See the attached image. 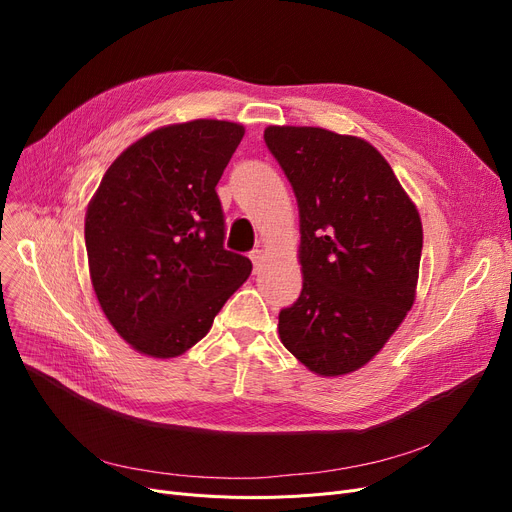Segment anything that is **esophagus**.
<instances>
[{"label": "esophagus", "mask_w": 512, "mask_h": 512, "mask_svg": "<svg viewBox=\"0 0 512 512\" xmlns=\"http://www.w3.org/2000/svg\"><path fill=\"white\" fill-rule=\"evenodd\" d=\"M249 257H251V261H253V267H255V270H261L263 259H265V255H263V249H253V251L249 253Z\"/></svg>", "instance_id": "esophagus-1"}]
</instances>
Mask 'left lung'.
<instances>
[{
	"label": "left lung",
	"instance_id": "1",
	"mask_svg": "<svg viewBox=\"0 0 512 512\" xmlns=\"http://www.w3.org/2000/svg\"><path fill=\"white\" fill-rule=\"evenodd\" d=\"M265 145L299 203L303 290L280 311L282 344L334 378L382 351L413 307L419 211L382 153L313 126H267Z\"/></svg>",
	"mask_w": 512,
	"mask_h": 512
}]
</instances>
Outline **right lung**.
I'll list each match as a JSON object with an SVG mask.
<instances>
[{
    "instance_id": "right-lung-1",
    "label": "right lung",
    "mask_w": 512,
    "mask_h": 512,
    "mask_svg": "<svg viewBox=\"0 0 512 512\" xmlns=\"http://www.w3.org/2000/svg\"><path fill=\"white\" fill-rule=\"evenodd\" d=\"M245 128L193 120L157 128L107 168L85 218L97 301L143 355L186 353L253 270L224 249L218 186Z\"/></svg>"
}]
</instances>
